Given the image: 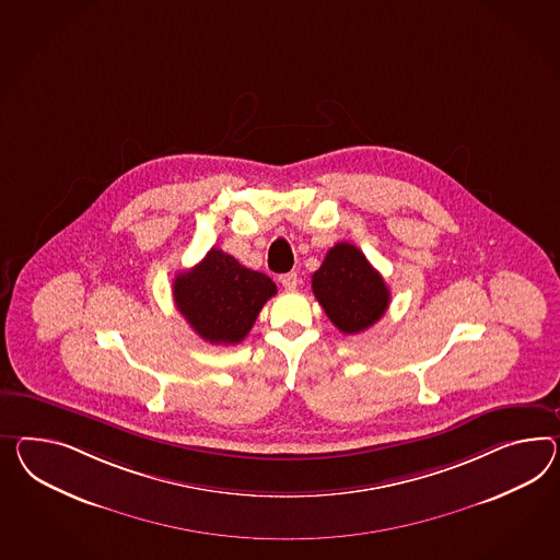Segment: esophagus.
Instances as JSON below:
<instances>
[{
  "instance_id": "34e87169",
  "label": "esophagus",
  "mask_w": 560,
  "mask_h": 560,
  "mask_svg": "<svg viewBox=\"0 0 560 560\" xmlns=\"http://www.w3.org/2000/svg\"><path fill=\"white\" fill-rule=\"evenodd\" d=\"M280 282H282V287L287 288V290H294V288L299 287L301 280H299V273L288 272L280 276Z\"/></svg>"
}]
</instances>
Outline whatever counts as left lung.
Here are the masks:
<instances>
[{
  "instance_id": "8db88e82",
  "label": "left lung",
  "mask_w": 560,
  "mask_h": 560,
  "mask_svg": "<svg viewBox=\"0 0 560 560\" xmlns=\"http://www.w3.org/2000/svg\"><path fill=\"white\" fill-rule=\"evenodd\" d=\"M313 292L330 323L345 335L375 325L389 304V290L355 245H332L313 273Z\"/></svg>"
}]
</instances>
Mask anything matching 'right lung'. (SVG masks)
Wrapping results in <instances>:
<instances>
[{"instance_id":"obj_1","label":"right lung","mask_w":560,"mask_h":560,"mask_svg":"<svg viewBox=\"0 0 560 560\" xmlns=\"http://www.w3.org/2000/svg\"><path fill=\"white\" fill-rule=\"evenodd\" d=\"M266 273L254 272L237 259L211 247L188 272L174 278L176 308L192 330L209 343H242L261 306L276 294Z\"/></svg>"}]
</instances>
